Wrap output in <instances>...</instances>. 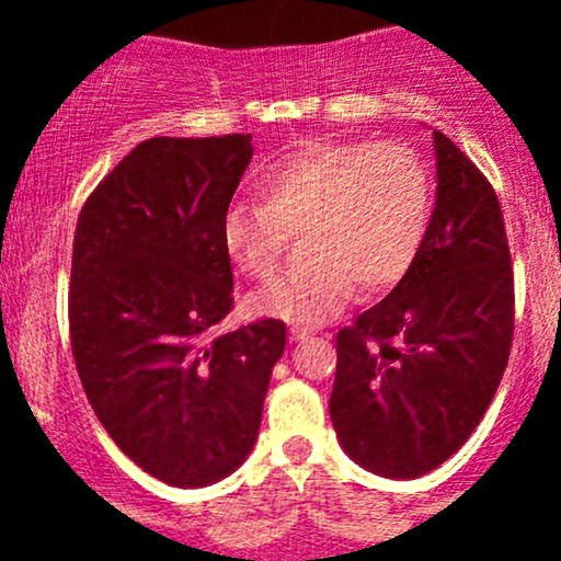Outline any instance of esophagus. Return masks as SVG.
Here are the masks:
<instances>
[{
	"label": "esophagus",
	"instance_id": "obj_1",
	"mask_svg": "<svg viewBox=\"0 0 561 561\" xmlns=\"http://www.w3.org/2000/svg\"><path fill=\"white\" fill-rule=\"evenodd\" d=\"M312 336V331L309 328H290V339L293 342H304V339Z\"/></svg>",
	"mask_w": 561,
	"mask_h": 561
}]
</instances>
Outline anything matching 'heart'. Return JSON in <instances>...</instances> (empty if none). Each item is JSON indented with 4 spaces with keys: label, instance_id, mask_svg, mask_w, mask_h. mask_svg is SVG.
Masks as SVG:
<instances>
[{
    "label": "heart",
    "instance_id": "b5f03b06",
    "mask_svg": "<svg viewBox=\"0 0 561 561\" xmlns=\"http://www.w3.org/2000/svg\"><path fill=\"white\" fill-rule=\"evenodd\" d=\"M263 206L233 203L219 236L230 263L252 279L274 274L290 236L312 265L249 296L260 320L312 328L342 312L355 285L366 296L399 285L432 222V175L407 146L307 144L260 175Z\"/></svg>",
    "mask_w": 561,
    "mask_h": 561
}]
</instances>
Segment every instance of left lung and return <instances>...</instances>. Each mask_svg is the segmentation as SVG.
Here are the masks:
<instances>
[{
  "label": "left lung",
  "instance_id": "obj_1",
  "mask_svg": "<svg viewBox=\"0 0 561 561\" xmlns=\"http://www.w3.org/2000/svg\"><path fill=\"white\" fill-rule=\"evenodd\" d=\"M437 201L404 279L336 336L339 445L382 478H421L469 439L513 342V265L494 186L434 129Z\"/></svg>",
  "mask_w": 561,
  "mask_h": 561
}]
</instances>
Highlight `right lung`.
Segmentation results:
<instances>
[{"mask_svg":"<svg viewBox=\"0 0 561 561\" xmlns=\"http://www.w3.org/2000/svg\"><path fill=\"white\" fill-rule=\"evenodd\" d=\"M252 135L149 138L83 203L72 241L70 342L94 415L144 472L201 489L257 439L285 322L217 336L233 309L222 214Z\"/></svg>","mask_w":561,"mask_h":561,"instance_id":"right-lung-1","label":"right lung"}]
</instances>
